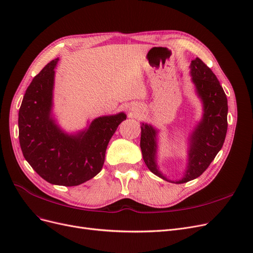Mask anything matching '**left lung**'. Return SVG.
<instances>
[{
    "label": "left lung",
    "mask_w": 253,
    "mask_h": 253,
    "mask_svg": "<svg viewBox=\"0 0 253 253\" xmlns=\"http://www.w3.org/2000/svg\"><path fill=\"white\" fill-rule=\"evenodd\" d=\"M192 81L204 104V116L190 136L188 166L179 180H169L158 168L157 129L141 124L140 147L147 168L154 174L174 184H184L203 174L223 146L227 132V98L215 74L199 58L191 62Z\"/></svg>",
    "instance_id": "obj_1"
}]
</instances>
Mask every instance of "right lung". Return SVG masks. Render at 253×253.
Returning <instances> with one entry per match:
<instances>
[{"label": "right lung", "mask_w": 253, "mask_h": 253, "mask_svg": "<svg viewBox=\"0 0 253 253\" xmlns=\"http://www.w3.org/2000/svg\"><path fill=\"white\" fill-rule=\"evenodd\" d=\"M58 60L47 63L27 88L18 112V138L25 159L40 176L49 184L72 187L102 170L109 141L126 115L98 117L82 132L64 133L52 117Z\"/></svg>", "instance_id": "right-lung-1"}]
</instances>
